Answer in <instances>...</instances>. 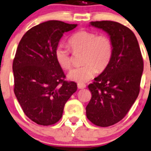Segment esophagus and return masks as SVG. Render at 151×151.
<instances>
[{
  "instance_id": "34e87169",
  "label": "esophagus",
  "mask_w": 151,
  "mask_h": 151,
  "mask_svg": "<svg viewBox=\"0 0 151 151\" xmlns=\"http://www.w3.org/2000/svg\"><path fill=\"white\" fill-rule=\"evenodd\" d=\"M77 87H78L79 89H83V88H86V85L84 84V83H78Z\"/></svg>"
}]
</instances>
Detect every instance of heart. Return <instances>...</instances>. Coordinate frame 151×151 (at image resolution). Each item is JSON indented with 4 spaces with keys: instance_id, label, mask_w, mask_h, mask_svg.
<instances>
[{
    "instance_id": "obj_1",
    "label": "heart",
    "mask_w": 151,
    "mask_h": 151,
    "mask_svg": "<svg viewBox=\"0 0 151 151\" xmlns=\"http://www.w3.org/2000/svg\"><path fill=\"white\" fill-rule=\"evenodd\" d=\"M72 52H83V66L73 69L68 74L70 80L77 83H85L96 74L97 70L103 71L107 68L113 55V44L106 35H98L90 30H80L73 33L68 41ZM55 58L58 65L64 70L71 67L70 51L63 45H58L55 50Z\"/></svg>"
}]
</instances>
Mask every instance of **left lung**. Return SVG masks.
I'll list each match as a JSON object with an SVG mask.
<instances>
[{"label": "left lung", "mask_w": 151, "mask_h": 151, "mask_svg": "<svg viewBox=\"0 0 151 151\" xmlns=\"http://www.w3.org/2000/svg\"><path fill=\"white\" fill-rule=\"evenodd\" d=\"M102 29L113 44V55L106 69L88 85L91 99L86 106L88 119L107 127L123 119L136 101L143 71L137 39L129 28L113 21L91 22Z\"/></svg>", "instance_id": "8db88e82"}]
</instances>
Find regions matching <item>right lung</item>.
<instances>
[{
    "instance_id": "obj_1",
    "label": "right lung",
    "mask_w": 151,
    "mask_h": 151,
    "mask_svg": "<svg viewBox=\"0 0 151 151\" xmlns=\"http://www.w3.org/2000/svg\"><path fill=\"white\" fill-rule=\"evenodd\" d=\"M77 24L58 20L42 22L21 39L13 60L14 94L24 113L42 126L61 118L65 104L77 89L68 82L55 58V50L65 32Z\"/></svg>"
}]
</instances>
